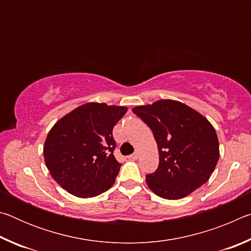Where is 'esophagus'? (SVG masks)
<instances>
[{
	"instance_id": "esophagus-1",
	"label": "esophagus",
	"mask_w": 251,
	"mask_h": 251,
	"mask_svg": "<svg viewBox=\"0 0 251 251\" xmlns=\"http://www.w3.org/2000/svg\"><path fill=\"white\" fill-rule=\"evenodd\" d=\"M138 157H139V151H135L133 155L128 156V158H129V159H137Z\"/></svg>"
}]
</instances>
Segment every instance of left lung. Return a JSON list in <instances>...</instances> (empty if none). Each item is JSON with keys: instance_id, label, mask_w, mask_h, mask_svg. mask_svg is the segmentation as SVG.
Here are the masks:
<instances>
[{"instance_id": "1", "label": "left lung", "mask_w": 251, "mask_h": 251, "mask_svg": "<svg viewBox=\"0 0 251 251\" xmlns=\"http://www.w3.org/2000/svg\"><path fill=\"white\" fill-rule=\"evenodd\" d=\"M133 113L152 130L158 146L159 166L146 176L152 193L175 201L208 181L219 159V143L205 116L173 100L136 106Z\"/></svg>"}]
</instances>
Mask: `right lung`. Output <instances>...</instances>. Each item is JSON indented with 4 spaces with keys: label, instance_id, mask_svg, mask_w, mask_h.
<instances>
[{
    "label": "right lung",
    "instance_id": "right-lung-1",
    "mask_svg": "<svg viewBox=\"0 0 251 251\" xmlns=\"http://www.w3.org/2000/svg\"><path fill=\"white\" fill-rule=\"evenodd\" d=\"M126 112L125 106L92 101L66 114L50 128L43 148L45 165L67 193L91 198L114 185L121 164L113 155V128Z\"/></svg>",
    "mask_w": 251,
    "mask_h": 251
}]
</instances>
